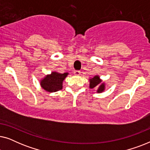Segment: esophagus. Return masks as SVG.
Masks as SVG:
<instances>
[{
    "label": "esophagus",
    "mask_w": 150,
    "mask_h": 150,
    "mask_svg": "<svg viewBox=\"0 0 150 150\" xmlns=\"http://www.w3.org/2000/svg\"><path fill=\"white\" fill-rule=\"evenodd\" d=\"M74 74L76 76H79L80 74H81V71H79V70H76V71H74Z\"/></svg>",
    "instance_id": "esophagus-1"
}]
</instances>
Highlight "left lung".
I'll use <instances>...</instances> for the list:
<instances>
[{"label": "left lung", "mask_w": 150, "mask_h": 150, "mask_svg": "<svg viewBox=\"0 0 150 150\" xmlns=\"http://www.w3.org/2000/svg\"><path fill=\"white\" fill-rule=\"evenodd\" d=\"M89 88L93 89V88L98 87L97 93H102L105 90V83L102 82V80L100 79V76L96 75L93 78L89 79Z\"/></svg>", "instance_id": "left-lung-1"}]
</instances>
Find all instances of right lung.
<instances>
[{
    "instance_id": "obj_1",
    "label": "right lung",
    "mask_w": 150,
    "mask_h": 150,
    "mask_svg": "<svg viewBox=\"0 0 150 150\" xmlns=\"http://www.w3.org/2000/svg\"><path fill=\"white\" fill-rule=\"evenodd\" d=\"M69 74L68 72L61 74L57 71H52L40 80V85L45 91L53 93L62 89L63 82Z\"/></svg>"
}]
</instances>
